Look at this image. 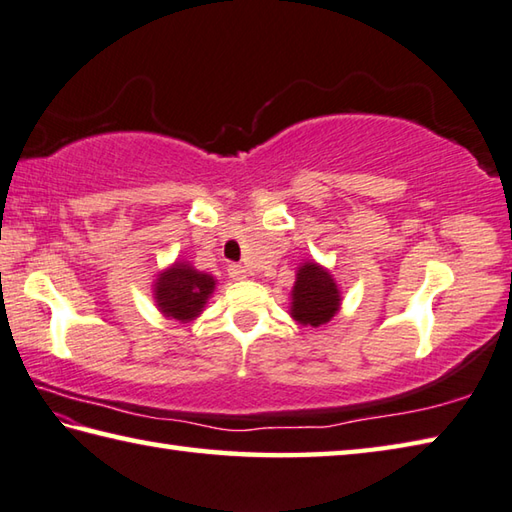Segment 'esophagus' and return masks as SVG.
I'll return each mask as SVG.
<instances>
[{
    "mask_svg": "<svg viewBox=\"0 0 512 512\" xmlns=\"http://www.w3.org/2000/svg\"><path fill=\"white\" fill-rule=\"evenodd\" d=\"M228 275L233 277L235 282H242V279L248 277V270H246L244 266H239V264H230V266H228Z\"/></svg>",
    "mask_w": 512,
    "mask_h": 512,
    "instance_id": "34e87169",
    "label": "esophagus"
}]
</instances>
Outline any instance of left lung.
Segmentation results:
<instances>
[{"mask_svg":"<svg viewBox=\"0 0 512 512\" xmlns=\"http://www.w3.org/2000/svg\"><path fill=\"white\" fill-rule=\"evenodd\" d=\"M293 302L290 315L302 326H322L335 317L342 304V295L333 275L315 262H306L297 270V282L293 286Z\"/></svg>","mask_w":512,"mask_h":512,"instance_id":"left-lung-1","label":"left lung"}]
</instances>
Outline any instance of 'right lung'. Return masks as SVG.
Returning <instances> with one entry per match:
<instances>
[{"mask_svg": "<svg viewBox=\"0 0 512 512\" xmlns=\"http://www.w3.org/2000/svg\"><path fill=\"white\" fill-rule=\"evenodd\" d=\"M213 290V275L199 273L188 262H175L164 273L157 275L153 295L164 317L186 324L199 317L206 306V299L213 295Z\"/></svg>", "mask_w": 512, "mask_h": 512, "instance_id": "right-lung-1", "label": "right lung"}]
</instances>
